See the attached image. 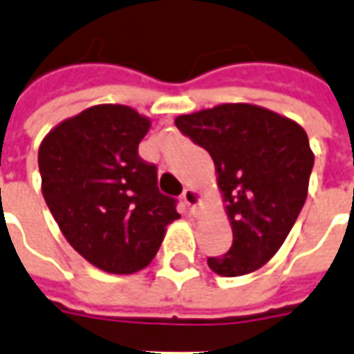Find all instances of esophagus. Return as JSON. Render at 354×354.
<instances>
[{
  "instance_id": "esophagus-1",
  "label": "esophagus",
  "mask_w": 354,
  "mask_h": 354,
  "mask_svg": "<svg viewBox=\"0 0 354 354\" xmlns=\"http://www.w3.org/2000/svg\"><path fill=\"white\" fill-rule=\"evenodd\" d=\"M182 199H184V203L187 205V207L192 208V210H195V208L199 207L201 205V193L197 192V189H193V187H187L184 192V195H182Z\"/></svg>"
}]
</instances>
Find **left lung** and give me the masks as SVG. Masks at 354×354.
Listing matches in <instances>:
<instances>
[{"instance_id":"left-lung-1","label":"left lung","mask_w":354,"mask_h":354,"mask_svg":"<svg viewBox=\"0 0 354 354\" xmlns=\"http://www.w3.org/2000/svg\"><path fill=\"white\" fill-rule=\"evenodd\" d=\"M174 123L205 147L233 231L227 254L208 258L222 277L254 273L279 252L309 192L313 155L307 132L256 104H220Z\"/></svg>"}]
</instances>
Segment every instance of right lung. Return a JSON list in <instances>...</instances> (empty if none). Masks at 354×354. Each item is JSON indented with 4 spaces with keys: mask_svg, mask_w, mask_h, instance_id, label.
I'll return each instance as SVG.
<instances>
[{
    "mask_svg": "<svg viewBox=\"0 0 354 354\" xmlns=\"http://www.w3.org/2000/svg\"><path fill=\"white\" fill-rule=\"evenodd\" d=\"M151 119L98 104L58 123L37 153L41 193L66 241L106 273L151 263L176 203L159 193L157 169L138 157Z\"/></svg>",
    "mask_w": 354,
    "mask_h": 354,
    "instance_id": "right-lung-1",
    "label": "right lung"
}]
</instances>
